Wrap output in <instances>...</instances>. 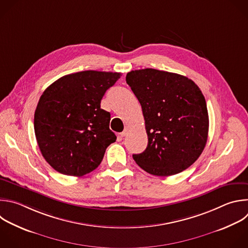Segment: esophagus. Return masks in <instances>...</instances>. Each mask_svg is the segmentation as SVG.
<instances>
[{
    "mask_svg": "<svg viewBox=\"0 0 248 248\" xmlns=\"http://www.w3.org/2000/svg\"><path fill=\"white\" fill-rule=\"evenodd\" d=\"M127 131H128V128H127V127H124V131L121 133V136H122V137H124V136L127 134Z\"/></svg>",
    "mask_w": 248,
    "mask_h": 248,
    "instance_id": "1",
    "label": "esophagus"
}]
</instances>
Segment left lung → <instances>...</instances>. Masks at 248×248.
I'll use <instances>...</instances> for the list:
<instances>
[{"instance_id": "left-lung-1", "label": "left lung", "mask_w": 248, "mask_h": 248, "mask_svg": "<svg viewBox=\"0 0 248 248\" xmlns=\"http://www.w3.org/2000/svg\"><path fill=\"white\" fill-rule=\"evenodd\" d=\"M126 82L141 104L148 135L146 150L133 159L146 172L170 176L199 158L208 135L204 96L179 74L152 68L130 71Z\"/></svg>"}]
</instances>
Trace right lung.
Wrapping results in <instances>:
<instances>
[{"mask_svg": "<svg viewBox=\"0 0 248 248\" xmlns=\"http://www.w3.org/2000/svg\"><path fill=\"white\" fill-rule=\"evenodd\" d=\"M121 73L82 71L63 76L40 97L34 129L41 153L56 171L82 176L94 170L117 139L111 115L100 108Z\"/></svg>", "mask_w": 248, "mask_h": 248, "instance_id": "obj_1", "label": "right lung"}]
</instances>
